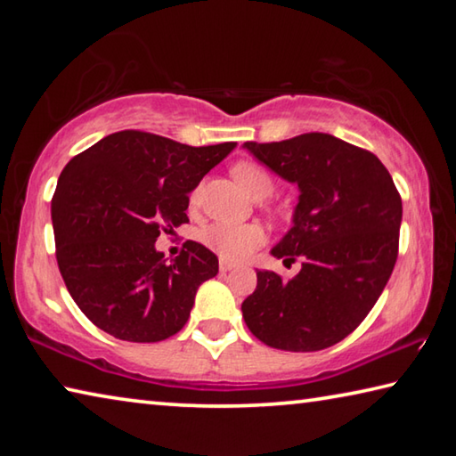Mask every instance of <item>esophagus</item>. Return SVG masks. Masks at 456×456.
Instances as JSON below:
<instances>
[{"mask_svg": "<svg viewBox=\"0 0 456 456\" xmlns=\"http://www.w3.org/2000/svg\"><path fill=\"white\" fill-rule=\"evenodd\" d=\"M219 269L223 273L225 272H231V269H235V264H231V261H227V259H221L219 261Z\"/></svg>", "mask_w": 456, "mask_h": 456, "instance_id": "obj_1", "label": "esophagus"}]
</instances>
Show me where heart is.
<instances>
[{
	"instance_id": "1",
	"label": "heart",
	"mask_w": 456,
	"mask_h": 456,
	"mask_svg": "<svg viewBox=\"0 0 456 456\" xmlns=\"http://www.w3.org/2000/svg\"><path fill=\"white\" fill-rule=\"evenodd\" d=\"M235 181L245 191H249L256 197H265L273 189V181L264 167L249 160H241L233 167ZM199 199V189L192 191L191 200ZM203 243L219 253L223 259L243 261L253 251L265 243V231L257 223H231L217 221L203 231Z\"/></svg>"
}]
</instances>
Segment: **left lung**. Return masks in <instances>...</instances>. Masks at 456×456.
<instances>
[{
	"instance_id": "1",
	"label": "left lung",
	"mask_w": 456,
	"mask_h": 456,
	"mask_svg": "<svg viewBox=\"0 0 456 456\" xmlns=\"http://www.w3.org/2000/svg\"><path fill=\"white\" fill-rule=\"evenodd\" d=\"M243 146L297 184L293 227L272 253L304 261L291 280L257 272V288L241 304L243 320L277 350L330 348L364 322L390 280L403 199L376 154L331 134Z\"/></svg>"
}]
</instances>
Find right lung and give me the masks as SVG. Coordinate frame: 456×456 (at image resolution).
Returning a JSON list of instances; mask_svg holds the SVG:
<instances>
[{
	"label": "right lung",
	"mask_w": 456,
	"mask_h": 456,
	"mask_svg": "<svg viewBox=\"0 0 456 456\" xmlns=\"http://www.w3.org/2000/svg\"><path fill=\"white\" fill-rule=\"evenodd\" d=\"M235 144L120 130L64 167L52 197L56 259L94 326L126 342H160L187 323L199 285L219 272L217 256L187 241L167 261L154 241L189 221V192Z\"/></svg>",
	"instance_id": "right-lung-1"
}]
</instances>
